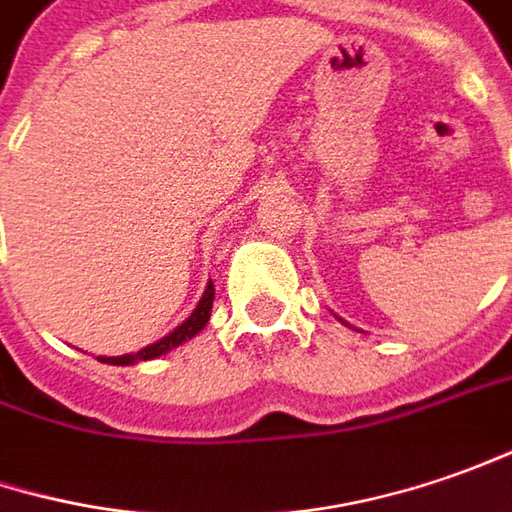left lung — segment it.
Instances as JSON below:
<instances>
[{"mask_svg":"<svg viewBox=\"0 0 512 512\" xmlns=\"http://www.w3.org/2000/svg\"><path fill=\"white\" fill-rule=\"evenodd\" d=\"M337 320H340V323H345V320H343V317H337ZM345 326H348V323H345Z\"/></svg>","mask_w":512,"mask_h":512,"instance_id":"left-lung-1","label":"left lung"}]
</instances>
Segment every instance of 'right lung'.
Listing matches in <instances>:
<instances>
[{
    "mask_svg": "<svg viewBox=\"0 0 512 512\" xmlns=\"http://www.w3.org/2000/svg\"><path fill=\"white\" fill-rule=\"evenodd\" d=\"M212 300H215V286H212V280L206 283V289H203L201 300H198V306L195 311L186 317L181 326H175L169 331L167 337H161V340H155V343L144 345L141 351H135V354H121V357H98L101 362H107V365H135V362H147V360H158L161 354H169L172 348H178V345H184L186 340H192L195 334H201L206 323H209V317H212Z\"/></svg>",
    "mask_w": 512,
    "mask_h": 512,
    "instance_id": "add662e5",
    "label": "right lung"
}]
</instances>
